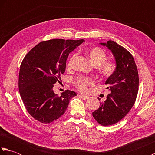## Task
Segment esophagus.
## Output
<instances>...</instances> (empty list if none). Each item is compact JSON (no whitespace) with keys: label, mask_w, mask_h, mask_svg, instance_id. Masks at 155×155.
I'll return each instance as SVG.
<instances>
[{"label":"esophagus","mask_w":155,"mask_h":155,"mask_svg":"<svg viewBox=\"0 0 155 155\" xmlns=\"http://www.w3.org/2000/svg\"><path fill=\"white\" fill-rule=\"evenodd\" d=\"M79 96L81 97V98H83V100H87L90 98L88 96H87V95H84V94H80Z\"/></svg>","instance_id":"esophagus-1"}]
</instances>
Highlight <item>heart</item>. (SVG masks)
<instances>
[{"label": "heart", "instance_id": "b5f03b06", "mask_svg": "<svg viewBox=\"0 0 155 155\" xmlns=\"http://www.w3.org/2000/svg\"><path fill=\"white\" fill-rule=\"evenodd\" d=\"M87 54L92 63L95 66H99V71L103 77H108L114 73L116 69V64L113 61H106L107 54L101 48L94 47L88 49L87 51ZM75 58L76 54H74L68 62V67H71ZM93 83L94 81L92 78L84 77H81L77 80L78 88L83 91H86L88 85H91Z\"/></svg>", "mask_w": 155, "mask_h": 155}]
</instances>
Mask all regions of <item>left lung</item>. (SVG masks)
<instances>
[{
    "label": "left lung",
    "instance_id": "1",
    "mask_svg": "<svg viewBox=\"0 0 155 155\" xmlns=\"http://www.w3.org/2000/svg\"><path fill=\"white\" fill-rule=\"evenodd\" d=\"M99 44L110 51L116 69L105 82L110 93L100 103L101 106L93 112V116L98 123L110 126L126 116L134 105L139 90V74L133 56L127 49L113 41Z\"/></svg>",
    "mask_w": 155,
    "mask_h": 155
}]
</instances>
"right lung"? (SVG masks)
<instances>
[{
  "instance_id": "add662e5",
  "label": "right lung",
  "mask_w": 155,
  "mask_h": 155,
  "mask_svg": "<svg viewBox=\"0 0 155 155\" xmlns=\"http://www.w3.org/2000/svg\"><path fill=\"white\" fill-rule=\"evenodd\" d=\"M84 41L52 39L41 42L23 59L19 72V92L26 109L35 119L45 124L57 120L77 95L67 90L58 96L53 87L61 81L70 52Z\"/></svg>"
}]
</instances>
